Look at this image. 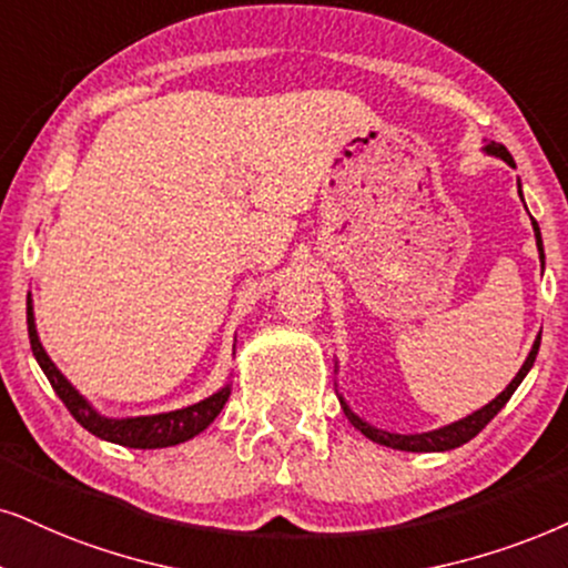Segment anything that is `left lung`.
<instances>
[{
    "label": "left lung",
    "instance_id": "8db88e82",
    "mask_svg": "<svg viewBox=\"0 0 568 568\" xmlns=\"http://www.w3.org/2000/svg\"><path fill=\"white\" fill-rule=\"evenodd\" d=\"M485 149H487V152H490V154L500 156V160H504V162L514 164L511 154H508V149L504 146V143L490 141ZM532 227H535V239H537V251H540V260H542V239H540V227H537L535 220H532ZM537 351H540V337H537V341H535V346H532V351H529L527 362H524V367L519 369V375H516V377L511 379V385H508L506 390L500 393L498 398L490 400V404L479 408V412L469 414V416H466V419L454 422V425H448V427L433 429V433H422V435H393V433H383V429L369 427L367 422L358 419V416H356L354 412H351V408H348L346 404H343V412H346L351 425H354L356 429H362V433L367 435L369 440H375V443H379V445H387V448L416 450V454H429V450H450V448H458V445L469 443L471 437H477L479 433H483V429L487 427V422H490L493 416L498 414L500 408H504V406L508 404V398L514 396L516 387H519L521 379L527 377V372L532 369Z\"/></svg>",
    "mask_w": 568,
    "mask_h": 568
}]
</instances>
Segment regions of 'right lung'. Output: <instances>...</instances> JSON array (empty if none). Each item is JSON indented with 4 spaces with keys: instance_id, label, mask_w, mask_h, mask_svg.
<instances>
[{
    "instance_id": "add662e5",
    "label": "right lung",
    "mask_w": 568,
    "mask_h": 568,
    "mask_svg": "<svg viewBox=\"0 0 568 568\" xmlns=\"http://www.w3.org/2000/svg\"><path fill=\"white\" fill-rule=\"evenodd\" d=\"M28 337H31L36 362L44 369L49 385L54 387V393L60 396L62 404L68 406V412L73 414L78 425L89 429L91 435L102 437V440L128 445V448H168V445L191 440L193 435H199L201 429H206L214 419H217L225 400L231 398V387H222L220 393H214V396L206 400H199V404L178 408V412L170 414L135 416V419H106V416L93 412V408L85 404L83 396H78L75 387L62 377V372L57 369L52 358L47 356L44 346L39 343V335H36L31 298H28Z\"/></svg>"
}]
</instances>
